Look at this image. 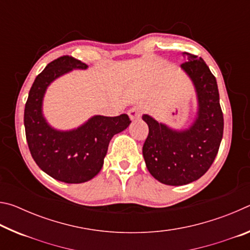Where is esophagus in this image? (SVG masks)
<instances>
[{"label": "esophagus", "mask_w": 250, "mask_h": 250, "mask_svg": "<svg viewBox=\"0 0 250 250\" xmlns=\"http://www.w3.org/2000/svg\"><path fill=\"white\" fill-rule=\"evenodd\" d=\"M142 109L138 108V107H133L131 108L128 111V115L130 117L131 120H139L142 116Z\"/></svg>", "instance_id": "esophagus-1"}]
</instances>
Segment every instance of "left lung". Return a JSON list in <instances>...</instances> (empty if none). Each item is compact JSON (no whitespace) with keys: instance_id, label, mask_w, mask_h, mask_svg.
Listing matches in <instances>:
<instances>
[{"instance_id":"1","label":"left lung","mask_w":250,"mask_h":250,"mask_svg":"<svg viewBox=\"0 0 250 250\" xmlns=\"http://www.w3.org/2000/svg\"><path fill=\"white\" fill-rule=\"evenodd\" d=\"M181 65L196 90L198 110L188 129L176 131L143 115L149 134L142 153L151 175L167 185H184L200 179L213 164L224 131L223 111L215 76L201 57L184 52Z\"/></svg>"}]
</instances>
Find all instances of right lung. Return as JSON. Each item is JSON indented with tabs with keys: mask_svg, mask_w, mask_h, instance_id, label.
Wrapping results in <instances>:
<instances>
[{
	"mask_svg": "<svg viewBox=\"0 0 250 250\" xmlns=\"http://www.w3.org/2000/svg\"><path fill=\"white\" fill-rule=\"evenodd\" d=\"M87 65L71 56H62L46 66L34 80L25 104V134L37 166L53 179L65 183H83L100 172L112 137L128 128V115L94 116L79 128L59 131L46 122L42 112L47 87L55 79Z\"/></svg>",
	"mask_w": 250,
	"mask_h": 250,
	"instance_id": "right-lung-1",
	"label": "right lung"
}]
</instances>
